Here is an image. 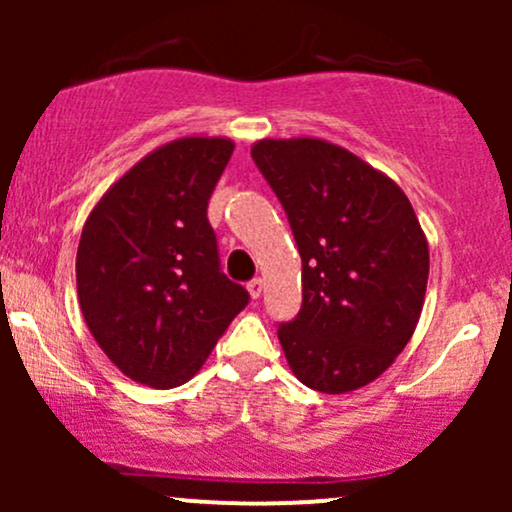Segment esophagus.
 <instances>
[{"label":"esophagus","instance_id":"1","mask_svg":"<svg viewBox=\"0 0 512 512\" xmlns=\"http://www.w3.org/2000/svg\"><path fill=\"white\" fill-rule=\"evenodd\" d=\"M262 291H264V281L262 279H252L248 284V293H250L252 301H257V298L262 296Z\"/></svg>","mask_w":512,"mask_h":512}]
</instances>
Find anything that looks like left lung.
Masks as SVG:
<instances>
[{"label": "left lung", "instance_id": "left-lung-1", "mask_svg": "<svg viewBox=\"0 0 512 512\" xmlns=\"http://www.w3.org/2000/svg\"><path fill=\"white\" fill-rule=\"evenodd\" d=\"M289 216L303 262V305L276 330L289 368L325 395L385 373L419 325L428 240L395 180L317 137L250 149Z\"/></svg>", "mask_w": 512, "mask_h": 512}]
</instances>
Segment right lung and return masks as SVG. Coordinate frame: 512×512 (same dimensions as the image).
<instances>
[{"label": "right lung", "instance_id": "1", "mask_svg": "<svg viewBox=\"0 0 512 512\" xmlns=\"http://www.w3.org/2000/svg\"><path fill=\"white\" fill-rule=\"evenodd\" d=\"M233 146L226 137L158 146L110 185L84 223L81 313L103 354L134 383H187L248 305V291L221 272L207 219Z\"/></svg>", "mask_w": 512, "mask_h": 512}]
</instances>
